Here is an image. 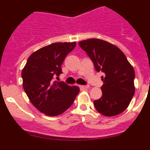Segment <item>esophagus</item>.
Returning <instances> with one entry per match:
<instances>
[{
  "label": "esophagus",
  "mask_w": 150,
  "mask_h": 150,
  "mask_svg": "<svg viewBox=\"0 0 150 150\" xmlns=\"http://www.w3.org/2000/svg\"><path fill=\"white\" fill-rule=\"evenodd\" d=\"M88 86H80V88H82V89H87V88H88Z\"/></svg>",
  "instance_id": "1"
}]
</instances>
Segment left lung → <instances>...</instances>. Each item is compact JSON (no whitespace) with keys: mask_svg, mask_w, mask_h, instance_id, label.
Returning a JSON list of instances; mask_svg holds the SVG:
<instances>
[{"mask_svg":"<svg viewBox=\"0 0 150 150\" xmlns=\"http://www.w3.org/2000/svg\"><path fill=\"white\" fill-rule=\"evenodd\" d=\"M84 50L101 76L102 96L94 101L95 109L106 116L125 110L134 94V71L122 52L114 45L100 39L80 41Z\"/></svg>","mask_w":150,"mask_h":150,"instance_id":"1","label":"left lung"}]
</instances>
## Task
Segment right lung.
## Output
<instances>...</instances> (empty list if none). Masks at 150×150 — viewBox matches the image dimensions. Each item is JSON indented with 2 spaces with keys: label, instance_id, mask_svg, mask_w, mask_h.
<instances>
[{
  "label": "right lung",
  "instance_id": "right-lung-1",
  "mask_svg": "<svg viewBox=\"0 0 150 150\" xmlns=\"http://www.w3.org/2000/svg\"><path fill=\"white\" fill-rule=\"evenodd\" d=\"M76 46L73 43H55L40 49L29 56L22 70L23 88L34 107L47 116L62 114L72 105L79 88L64 82L53 81L59 76L62 64Z\"/></svg>",
  "mask_w": 150,
  "mask_h": 150
}]
</instances>
